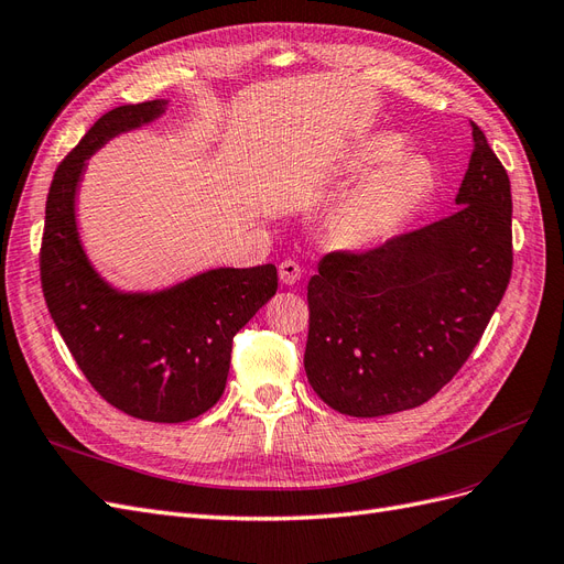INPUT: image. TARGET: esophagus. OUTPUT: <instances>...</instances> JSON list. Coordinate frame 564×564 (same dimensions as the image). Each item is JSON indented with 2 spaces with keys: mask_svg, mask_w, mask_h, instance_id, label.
Listing matches in <instances>:
<instances>
[{
  "mask_svg": "<svg viewBox=\"0 0 564 564\" xmlns=\"http://www.w3.org/2000/svg\"><path fill=\"white\" fill-rule=\"evenodd\" d=\"M301 275H303V270L296 261H282L280 263V280L284 284H296L301 280Z\"/></svg>",
  "mask_w": 564,
  "mask_h": 564,
  "instance_id": "obj_1",
  "label": "esophagus"
}]
</instances>
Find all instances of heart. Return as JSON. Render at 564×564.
Listing matches in <instances>:
<instances>
[{"instance_id": "obj_1", "label": "heart", "mask_w": 564, "mask_h": 564, "mask_svg": "<svg viewBox=\"0 0 564 564\" xmlns=\"http://www.w3.org/2000/svg\"><path fill=\"white\" fill-rule=\"evenodd\" d=\"M404 148L398 133H377L355 150L350 172L362 176L381 163L340 199L329 230L340 247L362 249L383 242L412 216L431 191V169L421 158H399Z\"/></svg>"}]
</instances>
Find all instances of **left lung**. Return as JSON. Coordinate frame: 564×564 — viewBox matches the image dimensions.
Wrapping results in <instances>:
<instances>
[{"instance_id": "left-lung-1", "label": "left lung", "mask_w": 564, "mask_h": 564, "mask_svg": "<svg viewBox=\"0 0 564 564\" xmlns=\"http://www.w3.org/2000/svg\"><path fill=\"white\" fill-rule=\"evenodd\" d=\"M458 209L383 245L329 251L308 282L305 373L332 409L386 416L429 402L466 365L513 272V199L475 122Z\"/></svg>"}]
</instances>
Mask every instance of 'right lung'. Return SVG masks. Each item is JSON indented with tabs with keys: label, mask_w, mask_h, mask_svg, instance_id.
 Instances as JSON below:
<instances>
[{
	"label": "right lung",
	"mask_w": 564,
	"mask_h": 564,
	"mask_svg": "<svg viewBox=\"0 0 564 564\" xmlns=\"http://www.w3.org/2000/svg\"><path fill=\"white\" fill-rule=\"evenodd\" d=\"M164 100L106 112L58 164L46 197L40 278L46 308L91 388L119 412L191 421L224 395L232 338L278 292V268H218L160 294H119L82 251L77 181L94 150L148 124Z\"/></svg>",
	"instance_id": "add662e5"
}]
</instances>
